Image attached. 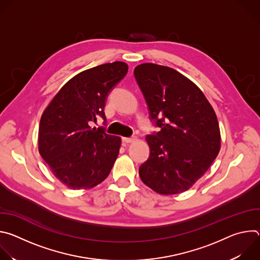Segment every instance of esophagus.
I'll return each instance as SVG.
<instances>
[{
    "instance_id": "esophagus-1",
    "label": "esophagus",
    "mask_w": 260,
    "mask_h": 260,
    "mask_svg": "<svg viewBox=\"0 0 260 260\" xmlns=\"http://www.w3.org/2000/svg\"><path fill=\"white\" fill-rule=\"evenodd\" d=\"M136 137H131V138H122V141L124 143H133L134 141H136Z\"/></svg>"
}]
</instances>
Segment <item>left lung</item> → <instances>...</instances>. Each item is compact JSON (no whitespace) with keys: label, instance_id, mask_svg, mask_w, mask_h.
I'll use <instances>...</instances> for the list:
<instances>
[{"label":"left lung","instance_id":"obj_1","mask_svg":"<svg viewBox=\"0 0 260 260\" xmlns=\"http://www.w3.org/2000/svg\"><path fill=\"white\" fill-rule=\"evenodd\" d=\"M149 118L159 132L148 135L150 154L139 168L141 180L160 194L189 189L220 150V129L202 90L176 70L155 63L135 68Z\"/></svg>","mask_w":260,"mask_h":260}]
</instances>
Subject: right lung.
Listing matches in <instances>:
<instances>
[{"label":"right lung","instance_id":"obj_1","mask_svg":"<svg viewBox=\"0 0 260 260\" xmlns=\"http://www.w3.org/2000/svg\"><path fill=\"white\" fill-rule=\"evenodd\" d=\"M125 62L96 66L69 80L42 114L39 152L53 175L68 187L87 189L110 174L121 139L105 126L91 128L98 118L106 124L104 109L109 93L126 75Z\"/></svg>","mask_w":260,"mask_h":260}]
</instances>
